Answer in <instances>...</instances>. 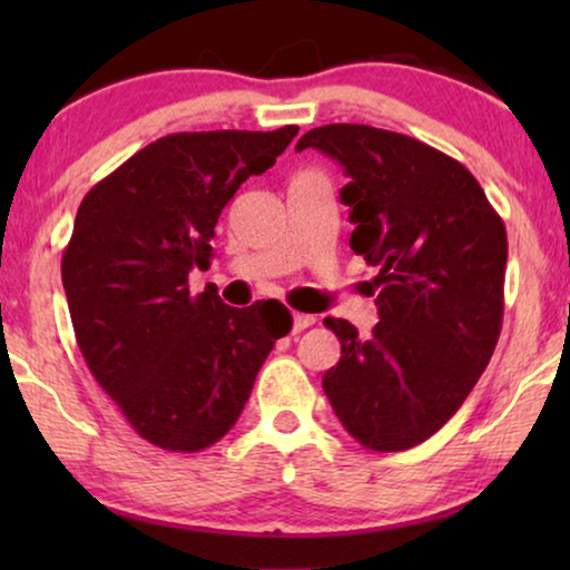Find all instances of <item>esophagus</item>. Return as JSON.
Returning a JSON list of instances; mask_svg holds the SVG:
<instances>
[{"instance_id":"34e87169","label":"esophagus","mask_w":570,"mask_h":570,"mask_svg":"<svg viewBox=\"0 0 570 570\" xmlns=\"http://www.w3.org/2000/svg\"><path fill=\"white\" fill-rule=\"evenodd\" d=\"M316 318L311 316V314H293V332H303V330H308L311 324H314Z\"/></svg>"}]
</instances>
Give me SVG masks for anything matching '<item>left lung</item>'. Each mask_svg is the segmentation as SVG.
<instances>
[{"instance_id":"left-lung-1","label":"left lung","mask_w":570,"mask_h":570,"mask_svg":"<svg viewBox=\"0 0 570 570\" xmlns=\"http://www.w3.org/2000/svg\"><path fill=\"white\" fill-rule=\"evenodd\" d=\"M306 147L345 170L350 248L379 272L381 322L368 337L324 318L342 345L324 394L365 449H412L449 423L488 368L503 324L505 225L478 178L420 139L326 124L295 150Z\"/></svg>"}]
</instances>
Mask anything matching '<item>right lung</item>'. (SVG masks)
<instances>
[{
  "label": "right lung",
  "mask_w": 570,
  "mask_h": 570,
  "mask_svg": "<svg viewBox=\"0 0 570 570\" xmlns=\"http://www.w3.org/2000/svg\"><path fill=\"white\" fill-rule=\"evenodd\" d=\"M298 127L178 131L92 186L61 256L88 368L145 441L202 451L236 425L262 363L293 316L279 301L233 308L194 295L215 225L248 176L275 166Z\"/></svg>",
  "instance_id": "1"
}]
</instances>
